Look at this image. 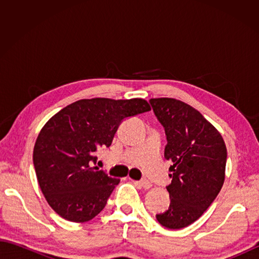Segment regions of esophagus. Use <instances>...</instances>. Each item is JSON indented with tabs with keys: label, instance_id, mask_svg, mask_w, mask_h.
Masks as SVG:
<instances>
[{
	"label": "esophagus",
	"instance_id": "esophagus-1",
	"mask_svg": "<svg viewBox=\"0 0 259 259\" xmlns=\"http://www.w3.org/2000/svg\"><path fill=\"white\" fill-rule=\"evenodd\" d=\"M135 184L137 186H139L140 188H144V189H149V188H151V186H152L149 183V181H147V180H145V181H135Z\"/></svg>",
	"mask_w": 259,
	"mask_h": 259
}]
</instances>
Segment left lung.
<instances>
[{
	"mask_svg": "<svg viewBox=\"0 0 259 259\" xmlns=\"http://www.w3.org/2000/svg\"><path fill=\"white\" fill-rule=\"evenodd\" d=\"M150 103L164 126L171 160L167 186L168 210L157 214L163 227L180 229L196 222L211 205L225 181L227 149L222 135L189 104L174 98H152Z\"/></svg>",
	"mask_w": 259,
	"mask_h": 259,
	"instance_id": "left-lung-1",
	"label": "left lung"
}]
</instances>
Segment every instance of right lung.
I'll list each match as a JSON object with an SVG mask.
<instances>
[{"label": "right lung", "mask_w": 259, "mask_h": 259, "mask_svg": "<svg viewBox=\"0 0 259 259\" xmlns=\"http://www.w3.org/2000/svg\"><path fill=\"white\" fill-rule=\"evenodd\" d=\"M145 99H82L60 110L38 134L33 163L38 186L60 217L72 223L95 218L120 179L93 166L98 148H109L124 118L149 111Z\"/></svg>", "instance_id": "right-lung-1"}]
</instances>
